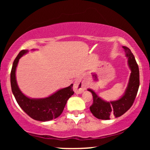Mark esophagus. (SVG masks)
Here are the masks:
<instances>
[{
  "label": "esophagus",
  "mask_w": 150,
  "mask_h": 150,
  "mask_svg": "<svg viewBox=\"0 0 150 150\" xmlns=\"http://www.w3.org/2000/svg\"><path fill=\"white\" fill-rule=\"evenodd\" d=\"M73 89L76 94H81L85 89V86L80 80H77L74 83Z\"/></svg>",
  "instance_id": "34e87169"
}]
</instances>
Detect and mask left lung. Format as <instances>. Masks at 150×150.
I'll return each instance as SVG.
<instances>
[{
    "instance_id": "obj_1",
    "label": "left lung",
    "mask_w": 150,
    "mask_h": 150,
    "mask_svg": "<svg viewBox=\"0 0 150 150\" xmlns=\"http://www.w3.org/2000/svg\"><path fill=\"white\" fill-rule=\"evenodd\" d=\"M128 60V65L131 70L128 85L124 95L120 99L114 101H105L96 94L92 89H88L92 94L93 103L89 107L90 111L96 118L101 120H108L112 116L119 117L126 112L132 106L135 101L139 85L140 73L139 68L131 51L126 46H123Z\"/></svg>"
}]
</instances>
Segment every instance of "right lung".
<instances>
[{
    "label": "right lung",
    "mask_w": 150,
    "mask_h": 150,
    "mask_svg": "<svg viewBox=\"0 0 150 150\" xmlns=\"http://www.w3.org/2000/svg\"><path fill=\"white\" fill-rule=\"evenodd\" d=\"M27 51L22 50L13 62L10 73V84L12 92L19 106L33 119L39 121H48L58 118L63 112L67 101L74 94L73 84L66 88L58 90L50 97L44 99H34L26 97L21 92L17 85L15 70L19 59Z\"/></svg>",
    "instance_id": "1"
}]
</instances>
